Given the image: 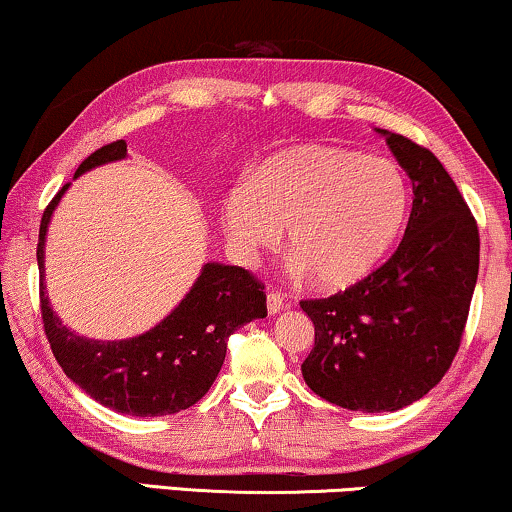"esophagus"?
Wrapping results in <instances>:
<instances>
[{"label": "esophagus", "instance_id": "obj_1", "mask_svg": "<svg viewBox=\"0 0 512 512\" xmlns=\"http://www.w3.org/2000/svg\"><path fill=\"white\" fill-rule=\"evenodd\" d=\"M265 303H268V314H270V317H275V314H279L286 307L284 296H282V293H277V291H270L268 298H265Z\"/></svg>", "mask_w": 512, "mask_h": 512}]
</instances>
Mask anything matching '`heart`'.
Here are the masks:
<instances>
[{
	"mask_svg": "<svg viewBox=\"0 0 512 512\" xmlns=\"http://www.w3.org/2000/svg\"><path fill=\"white\" fill-rule=\"evenodd\" d=\"M410 205V181L394 160L305 144L265 160L251 184L230 186L221 198V226L244 263L275 247L286 228L291 270L310 275L319 289L340 291L380 268Z\"/></svg>",
	"mask_w": 512,
	"mask_h": 512,
	"instance_id": "obj_1",
	"label": "heart"
}]
</instances>
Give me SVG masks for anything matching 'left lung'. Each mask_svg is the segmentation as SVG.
I'll return each mask as SVG.
<instances>
[{
    "label": "left lung",
    "mask_w": 512,
    "mask_h": 512,
    "mask_svg": "<svg viewBox=\"0 0 512 512\" xmlns=\"http://www.w3.org/2000/svg\"><path fill=\"white\" fill-rule=\"evenodd\" d=\"M377 132L412 181L403 242L363 282L300 307L314 324L305 384L328 403L394 412L452 366L478 282L480 235L443 163L396 132Z\"/></svg>",
    "instance_id": "8db88e82"
}]
</instances>
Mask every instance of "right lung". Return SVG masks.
<instances>
[{
  "mask_svg": "<svg viewBox=\"0 0 512 512\" xmlns=\"http://www.w3.org/2000/svg\"><path fill=\"white\" fill-rule=\"evenodd\" d=\"M123 158L128 144L118 139L90 153L74 179ZM69 186L60 188L41 216L37 244L41 317L55 361L90 398L121 415L160 417L191 408L219 375L230 335L268 314L261 282L240 265L205 263L181 303L146 333L125 340L79 335L53 312L44 284L48 223Z\"/></svg>",
  "mask_w": 512,
  "mask_h": 512,
  "instance_id": "1",
  "label": "right lung"
}]
</instances>
